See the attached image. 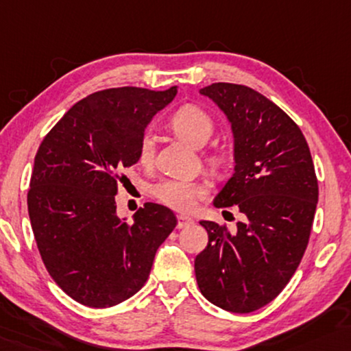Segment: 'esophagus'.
<instances>
[{
	"instance_id": "esophagus-1",
	"label": "esophagus",
	"mask_w": 351,
	"mask_h": 351,
	"mask_svg": "<svg viewBox=\"0 0 351 351\" xmlns=\"http://www.w3.org/2000/svg\"><path fill=\"white\" fill-rule=\"evenodd\" d=\"M192 224H194V219L189 218V216H186V215L178 216V224H176L178 229H184V227H189Z\"/></svg>"
}]
</instances>
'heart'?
Here are the masks:
<instances>
[{
    "mask_svg": "<svg viewBox=\"0 0 351 351\" xmlns=\"http://www.w3.org/2000/svg\"><path fill=\"white\" fill-rule=\"evenodd\" d=\"M171 128L176 135L189 143L194 147H202L215 132V121L208 112L195 105H186L178 110L171 117ZM156 140L151 132H146L141 136L140 147H138V159L143 165H149L154 160ZM210 164L219 167L224 162L221 154H210ZM152 194L162 204L170 206L176 211H191L197 200L205 195V187L194 181L186 180H164L152 187Z\"/></svg>",
    "mask_w": 351,
    "mask_h": 351,
    "instance_id": "obj_1",
    "label": "heart"
}]
</instances>
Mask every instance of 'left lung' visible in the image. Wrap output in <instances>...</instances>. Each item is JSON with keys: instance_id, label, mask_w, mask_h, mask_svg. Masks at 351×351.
Segmentation results:
<instances>
[{"instance_id": "1", "label": "left lung", "mask_w": 351, "mask_h": 351, "mask_svg": "<svg viewBox=\"0 0 351 351\" xmlns=\"http://www.w3.org/2000/svg\"><path fill=\"white\" fill-rule=\"evenodd\" d=\"M227 116L235 171L215 206H239L234 232L200 221L208 245L195 258L200 293L234 313L254 312L278 295L308 245L318 181L305 136L286 112L253 88L215 82L200 88Z\"/></svg>"}]
</instances>
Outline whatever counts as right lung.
<instances>
[{"mask_svg": "<svg viewBox=\"0 0 351 351\" xmlns=\"http://www.w3.org/2000/svg\"><path fill=\"white\" fill-rule=\"evenodd\" d=\"M176 92V86L95 92L39 146L27 195L34 240L49 275L79 304L106 308L138 293L176 227L173 211L151 202L127 223L114 199L121 171L140 160L146 125Z\"/></svg>", "mask_w": 351, "mask_h": 351, "instance_id": "right-lung-1", "label": "right lung"}]
</instances>
